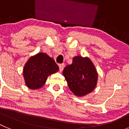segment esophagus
I'll return each mask as SVG.
<instances>
[{
	"mask_svg": "<svg viewBox=\"0 0 129 129\" xmlns=\"http://www.w3.org/2000/svg\"><path fill=\"white\" fill-rule=\"evenodd\" d=\"M59 70H60V72H62V70H63V68H64V64H59Z\"/></svg>",
	"mask_w": 129,
	"mask_h": 129,
	"instance_id": "1",
	"label": "esophagus"
}]
</instances>
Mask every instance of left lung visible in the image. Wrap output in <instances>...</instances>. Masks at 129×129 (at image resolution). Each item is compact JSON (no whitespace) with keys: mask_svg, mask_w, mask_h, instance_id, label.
<instances>
[{"mask_svg":"<svg viewBox=\"0 0 129 129\" xmlns=\"http://www.w3.org/2000/svg\"><path fill=\"white\" fill-rule=\"evenodd\" d=\"M62 74L70 90L77 96H85L96 86L98 73L88 57H74L72 64L64 68Z\"/></svg>","mask_w":129,"mask_h":129,"instance_id":"1","label":"left lung"}]
</instances>
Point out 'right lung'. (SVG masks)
I'll list each match as a JSON object with an SVG mask.
<instances>
[{"mask_svg":"<svg viewBox=\"0 0 129 129\" xmlns=\"http://www.w3.org/2000/svg\"><path fill=\"white\" fill-rule=\"evenodd\" d=\"M59 67L54 59L45 53L31 57L25 64L23 76L26 86L32 90L41 88L50 75L57 72Z\"/></svg>","mask_w":129,"mask_h":129,"instance_id":"right-lung-1","label":"right lung"}]
</instances>
